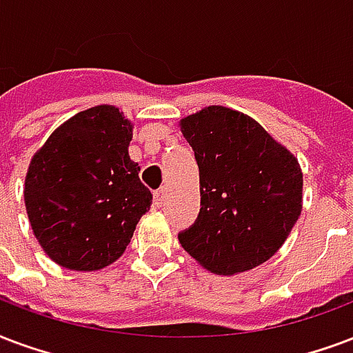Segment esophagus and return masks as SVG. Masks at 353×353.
Masks as SVG:
<instances>
[{
  "instance_id": "esophagus-1",
  "label": "esophagus",
  "mask_w": 353,
  "mask_h": 353,
  "mask_svg": "<svg viewBox=\"0 0 353 353\" xmlns=\"http://www.w3.org/2000/svg\"><path fill=\"white\" fill-rule=\"evenodd\" d=\"M152 203H154V206L163 205V203H165V190H158V192H154V199H152Z\"/></svg>"
}]
</instances>
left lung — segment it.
I'll return each instance as SVG.
<instances>
[{"instance_id":"obj_1","label":"left lung","mask_w":353,"mask_h":353,"mask_svg":"<svg viewBox=\"0 0 353 353\" xmlns=\"http://www.w3.org/2000/svg\"><path fill=\"white\" fill-rule=\"evenodd\" d=\"M199 165L201 210L179 242L212 274L253 270L285 243L301 214L298 158L240 111L208 105L180 121Z\"/></svg>"}]
</instances>
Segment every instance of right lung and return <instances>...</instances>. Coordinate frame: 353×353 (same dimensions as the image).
I'll list each match as a JSON object with an SVG mask.
<instances>
[{
    "mask_svg": "<svg viewBox=\"0 0 353 353\" xmlns=\"http://www.w3.org/2000/svg\"><path fill=\"white\" fill-rule=\"evenodd\" d=\"M132 123L115 105L79 111L29 163L26 210L50 259L76 272L110 266L130 243L152 193L130 160Z\"/></svg>",
    "mask_w": 353,
    "mask_h": 353,
    "instance_id": "add662e5",
    "label": "right lung"
}]
</instances>
